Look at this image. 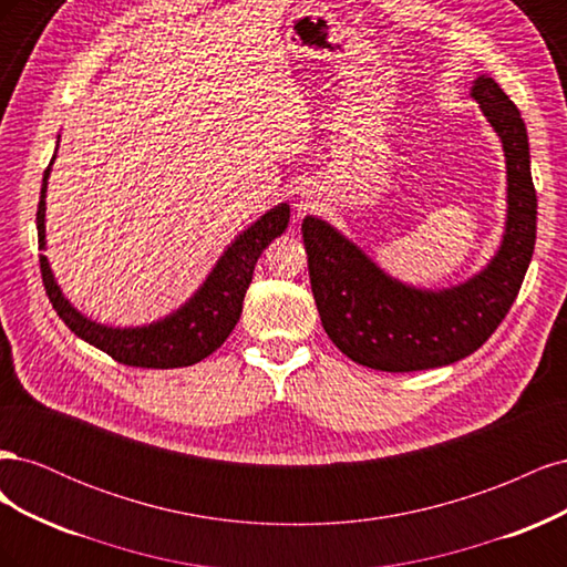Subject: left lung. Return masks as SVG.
<instances>
[{"instance_id":"8db88e82","label":"left lung","mask_w":567,"mask_h":567,"mask_svg":"<svg viewBox=\"0 0 567 567\" xmlns=\"http://www.w3.org/2000/svg\"><path fill=\"white\" fill-rule=\"evenodd\" d=\"M471 96L506 158V221L489 262L456 286L421 288L390 274L331 221L302 219L310 284L323 331L352 362L375 371H423L473 354L508 315L535 252L537 194L520 111L489 75Z\"/></svg>"}]
</instances>
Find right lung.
Here are the masks:
<instances>
[{
    "mask_svg": "<svg viewBox=\"0 0 567 567\" xmlns=\"http://www.w3.org/2000/svg\"><path fill=\"white\" fill-rule=\"evenodd\" d=\"M59 148V146H56ZM49 167L42 177V192L38 205V238L40 250H47V184ZM290 219V205L279 203L255 219L248 229L238 234L196 293L177 310L142 326H109L84 317L78 307L63 296V290L51 271L49 257L40 255L42 281L56 315L78 338L101 352L111 354L115 362L140 369H179L198 364L210 357L229 338L236 321L241 319L246 290L252 281V269L262 250L279 238Z\"/></svg>",
    "mask_w": 567,
    "mask_h": 567,
    "instance_id": "1",
    "label": "right lung"
}]
</instances>
